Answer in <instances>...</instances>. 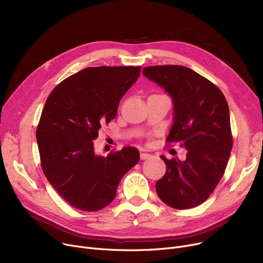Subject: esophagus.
<instances>
[{"instance_id":"34e87169","label":"esophagus","mask_w":263,"mask_h":263,"mask_svg":"<svg viewBox=\"0 0 263 263\" xmlns=\"http://www.w3.org/2000/svg\"><path fill=\"white\" fill-rule=\"evenodd\" d=\"M150 157H151L150 154H146V153L141 154V160H147V159H149Z\"/></svg>"}]
</instances>
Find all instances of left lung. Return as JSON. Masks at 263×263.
<instances>
[{"label": "left lung", "instance_id": "obj_1", "mask_svg": "<svg viewBox=\"0 0 263 263\" xmlns=\"http://www.w3.org/2000/svg\"><path fill=\"white\" fill-rule=\"evenodd\" d=\"M142 73L173 100V124L166 141L178 142L187 150L184 161L161 157L166 173L156 183L157 194L172 208H194L212 194L230 157L227 101L213 83L184 66H149Z\"/></svg>", "mask_w": 263, "mask_h": 263}]
</instances>
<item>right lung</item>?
<instances>
[{
    "label": "right lung",
    "instance_id": "obj_1",
    "mask_svg": "<svg viewBox=\"0 0 263 263\" xmlns=\"http://www.w3.org/2000/svg\"><path fill=\"white\" fill-rule=\"evenodd\" d=\"M141 67H88L64 80L46 101L36 131L48 181L76 209L98 211L112 202L123 175L140 160L134 147L107 157L92 141L115 118L120 99L139 79Z\"/></svg>",
    "mask_w": 263,
    "mask_h": 263
}]
</instances>
